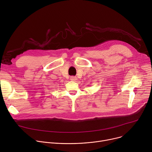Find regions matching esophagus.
<instances>
[{"mask_svg":"<svg viewBox=\"0 0 152 152\" xmlns=\"http://www.w3.org/2000/svg\"><path fill=\"white\" fill-rule=\"evenodd\" d=\"M70 80L72 81H76L77 80V78L76 76H71L70 77Z\"/></svg>","mask_w":152,"mask_h":152,"instance_id":"obj_1","label":"esophagus"}]
</instances>
